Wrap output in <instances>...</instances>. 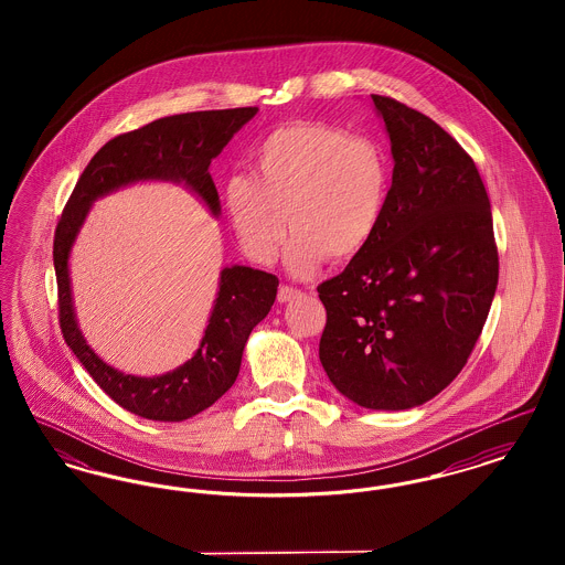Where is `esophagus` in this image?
Wrapping results in <instances>:
<instances>
[{"mask_svg": "<svg viewBox=\"0 0 565 565\" xmlns=\"http://www.w3.org/2000/svg\"><path fill=\"white\" fill-rule=\"evenodd\" d=\"M298 295H300V290H296L292 286H279L277 300H279V302H288V300H292V298H296Z\"/></svg>", "mask_w": 565, "mask_h": 565, "instance_id": "esophagus-1", "label": "esophagus"}]
</instances>
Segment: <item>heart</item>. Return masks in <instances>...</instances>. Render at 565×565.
Returning <instances> with one entry per match:
<instances>
[{
	"instance_id": "1",
	"label": "heart",
	"mask_w": 565,
	"mask_h": 565,
	"mask_svg": "<svg viewBox=\"0 0 565 565\" xmlns=\"http://www.w3.org/2000/svg\"><path fill=\"white\" fill-rule=\"evenodd\" d=\"M249 162L254 175L224 178L222 205L252 260H277L288 222L295 273L316 269L323 256L353 258L375 237L392 190V161L375 139L298 120L265 135Z\"/></svg>"
}]
</instances>
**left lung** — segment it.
<instances>
[{
	"label": "left lung",
	"instance_id": "obj_1",
	"mask_svg": "<svg viewBox=\"0 0 565 565\" xmlns=\"http://www.w3.org/2000/svg\"><path fill=\"white\" fill-rule=\"evenodd\" d=\"M394 157L381 226L343 273L318 286L320 360L360 406L403 411L466 366L498 286V245L472 157L426 114L373 95Z\"/></svg>",
	"mask_w": 565,
	"mask_h": 565
}]
</instances>
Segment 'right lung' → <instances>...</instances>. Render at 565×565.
I'll return each instance as SVG.
<instances>
[{
  "label": "right lung",
  "instance_id": "add662e5",
  "mask_svg": "<svg viewBox=\"0 0 565 565\" xmlns=\"http://www.w3.org/2000/svg\"><path fill=\"white\" fill-rule=\"evenodd\" d=\"M256 111L258 108L189 111L116 135L86 164L56 224L53 260L63 339L109 398L139 417L182 422L212 406L239 375L245 341L252 328L267 318L279 279L249 267L222 270L205 337L189 362L152 379L122 375L95 355L78 330L67 273L72 243L97 196L137 180L186 182L217 214L220 201L210 164Z\"/></svg>",
  "mask_w": 565,
  "mask_h": 565
}]
</instances>
